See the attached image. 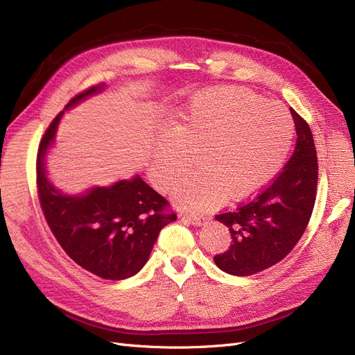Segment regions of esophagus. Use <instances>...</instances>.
<instances>
[{
	"mask_svg": "<svg viewBox=\"0 0 355 355\" xmlns=\"http://www.w3.org/2000/svg\"><path fill=\"white\" fill-rule=\"evenodd\" d=\"M184 219H187L191 225H194V227H201V225H204L207 222V218L204 216H194V214H187V216H184Z\"/></svg>",
	"mask_w": 355,
	"mask_h": 355,
	"instance_id": "obj_1",
	"label": "esophagus"
}]
</instances>
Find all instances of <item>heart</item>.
<instances>
[{"label": "heart", "mask_w": 355, "mask_h": 355, "mask_svg": "<svg viewBox=\"0 0 355 355\" xmlns=\"http://www.w3.org/2000/svg\"><path fill=\"white\" fill-rule=\"evenodd\" d=\"M293 120L275 103L240 87L197 94L175 128L155 142L149 175L161 191L173 188L194 164L198 170L173 192L178 206L204 211L227 197L241 201L270 184L284 163Z\"/></svg>", "instance_id": "obj_1"}]
</instances>
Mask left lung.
Instances as JSON below:
<instances>
[{
    "label": "left lung",
    "instance_id": "1",
    "mask_svg": "<svg viewBox=\"0 0 355 355\" xmlns=\"http://www.w3.org/2000/svg\"><path fill=\"white\" fill-rule=\"evenodd\" d=\"M296 127V148L272 184L237 209L218 214L230 230V250L214 256V263L231 275H253L292 252L313 214L318 163L308 123L290 110Z\"/></svg>",
    "mask_w": 355,
    "mask_h": 355
}]
</instances>
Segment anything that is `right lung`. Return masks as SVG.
<instances>
[{"label": "right lung", "mask_w": 355, "mask_h": 355, "mask_svg": "<svg viewBox=\"0 0 355 355\" xmlns=\"http://www.w3.org/2000/svg\"><path fill=\"white\" fill-rule=\"evenodd\" d=\"M105 84L80 93L65 106L72 108ZM63 111L41 139L37 155V184L42 213L62 249L84 270L105 280H124L137 274L149 259L159 231L176 220L168 202L136 175L83 194H65L51 184L46 159L56 142Z\"/></svg>", "instance_id": "1"}]
</instances>
